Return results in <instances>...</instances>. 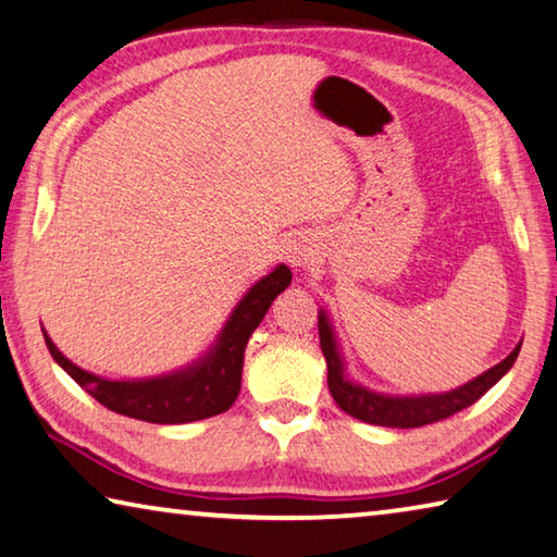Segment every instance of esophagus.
<instances>
[{
  "instance_id": "34e87169",
  "label": "esophagus",
  "mask_w": 557,
  "mask_h": 557,
  "mask_svg": "<svg viewBox=\"0 0 557 557\" xmlns=\"http://www.w3.org/2000/svg\"><path fill=\"white\" fill-rule=\"evenodd\" d=\"M315 257H318V247H315V242L310 239V237L288 239V244H286V259H288L290 267H296V269L313 267Z\"/></svg>"
}]
</instances>
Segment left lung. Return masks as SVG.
Segmentation results:
<instances>
[{"instance_id": "obj_1", "label": "left lung", "mask_w": 557, "mask_h": 557, "mask_svg": "<svg viewBox=\"0 0 557 557\" xmlns=\"http://www.w3.org/2000/svg\"><path fill=\"white\" fill-rule=\"evenodd\" d=\"M318 333L320 347H323L327 362V386L335 404L357 421L384 425V428H421L428 423H437L443 418H450L462 408L472 406L476 398H482L499 379L513 367L516 357L521 352V343L513 347V352L502 359L499 364L486 369L484 374L474 376L472 382L453 388L445 394H421V396H388L372 392V388L352 382L347 376L345 357L339 352L333 323L323 308L318 310Z\"/></svg>"}]
</instances>
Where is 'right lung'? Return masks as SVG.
<instances>
[{"mask_svg": "<svg viewBox=\"0 0 557 557\" xmlns=\"http://www.w3.org/2000/svg\"><path fill=\"white\" fill-rule=\"evenodd\" d=\"M290 269L278 263L269 276L259 278L227 318L220 330L214 345L193 364H185L175 372L149 376V379H104L92 372H85L73 364L53 339L46 335L44 339L51 357L65 369V374L75 379L87 394L97 398L104 408L114 413L136 418L146 423H193L202 418L224 413L237 401L242 388V364L244 349L253 330L267 315L273 298L290 284Z\"/></svg>", "mask_w": 557, "mask_h": 557, "instance_id": "right-lung-1", "label": "right lung"}]
</instances>
